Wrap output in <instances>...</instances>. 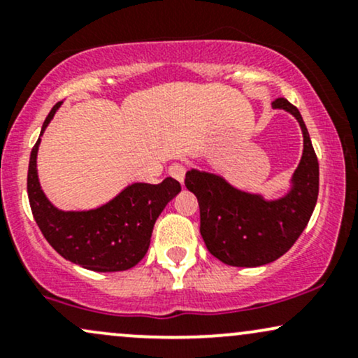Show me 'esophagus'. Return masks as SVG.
Wrapping results in <instances>:
<instances>
[{
	"label": "esophagus",
	"mask_w": 358,
	"mask_h": 358,
	"mask_svg": "<svg viewBox=\"0 0 358 358\" xmlns=\"http://www.w3.org/2000/svg\"><path fill=\"white\" fill-rule=\"evenodd\" d=\"M168 173H170L176 182H180L183 185V180H185V173H187V168L183 165H180V163H173V165L170 166V170H168Z\"/></svg>",
	"instance_id": "obj_1"
}]
</instances>
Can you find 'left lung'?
I'll use <instances>...</instances> for the list:
<instances>
[{
  "mask_svg": "<svg viewBox=\"0 0 358 358\" xmlns=\"http://www.w3.org/2000/svg\"><path fill=\"white\" fill-rule=\"evenodd\" d=\"M273 108L293 114L303 131L301 162L285 196L266 200L237 190L222 176L207 171L190 170L185 176V187L199 200L200 234L208 252L236 268H257L286 254L305 231L318 199V158L305 121L282 97L273 102Z\"/></svg>",
  "mask_w": 358,
  "mask_h": 358,
  "instance_id": "left-lung-1",
  "label": "left lung"
}]
</instances>
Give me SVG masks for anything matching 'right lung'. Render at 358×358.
Returning a JSON list of instances; mask_svg holds the SVG:
<instances>
[{
  "label": "right lung",
  "instance_id": "obj_1",
  "mask_svg": "<svg viewBox=\"0 0 358 358\" xmlns=\"http://www.w3.org/2000/svg\"><path fill=\"white\" fill-rule=\"evenodd\" d=\"M62 102L53 106L42 126L55 116ZM35 143L28 165L27 190L36 225L62 257L97 273L126 271L136 266L148 252L155 222L166 203L182 190L173 178L162 183H133L110 202L92 210L64 212L53 207L40 187L36 173Z\"/></svg>",
  "mask_w": 358,
  "mask_h": 358
}]
</instances>
